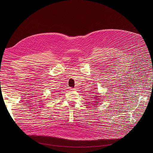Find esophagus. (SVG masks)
<instances>
[{"mask_svg":"<svg viewBox=\"0 0 153 153\" xmlns=\"http://www.w3.org/2000/svg\"><path fill=\"white\" fill-rule=\"evenodd\" d=\"M71 90H74L75 89H73V88H72V89H71Z\"/></svg>","mask_w":153,"mask_h":153,"instance_id":"obj_1","label":"esophagus"}]
</instances>
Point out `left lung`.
I'll list each match as a JSON object with an SVG mask.
<instances>
[{
	"instance_id": "left-lung-1",
	"label": "left lung",
	"mask_w": 153,
	"mask_h": 153,
	"mask_svg": "<svg viewBox=\"0 0 153 153\" xmlns=\"http://www.w3.org/2000/svg\"><path fill=\"white\" fill-rule=\"evenodd\" d=\"M100 97V96H96V99H98V98H97V97ZM97 102H98V101H97V102H96V103H97Z\"/></svg>"
}]
</instances>
